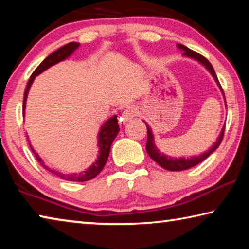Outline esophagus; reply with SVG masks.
Instances as JSON below:
<instances>
[{
	"label": "esophagus",
	"mask_w": 249,
	"mask_h": 249,
	"mask_svg": "<svg viewBox=\"0 0 249 249\" xmlns=\"http://www.w3.org/2000/svg\"><path fill=\"white\" fill-rule=\"evenodd\" d=\"M136 114H137V111H136V109H135V107H127L123 113H122V115L120 117L121 124L127 123L128 121H130V120L133 119V117L136 116Z\"/></svg>",
	"instance_id": "34e87169"
}]
</instances>
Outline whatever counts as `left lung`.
Here are the masks:
<instances>
[{
	"instance_id": "left-lung-1",
	"label": "left lung",
	"mask_w": 249,
	"mask_h": 249,
	"mask_svg": "<svg viewBox=\"0 0 249 249\" xmlns=\"http://www.w3.org/2000/svg\"><path fill=\"white\" fill-rule=\"evenodd\" d=\"M177 47L179 49L183 50V56L184 57H188V58H191V59H195L197 62H200V64L205 67V69L209 71L212 75L213 79L215 80L216 84L218 86V88L221 89V92L223 93V96H224V91H223L222 87L220 82H218V79L216 77V73L215 71H214L212 65L210 64L209 60L206 58H204L203 56H201L200 53H197L196 52H193V50L189 49L188 47H185V46L178 44L177 45ZM224 100H225V96H224ZM225 105H226V101H225ZM146 127H147V144H146V150L148 155L150 156V158L154 160L158 163L159 166H161L163 169L166 170H169V171H182V170H187L189 168H192L196 165H199L200 162L203 161L206 158L209 157V156L213 153L214 150H215L220 144L222 142L223 140V136H224V129H225V126L222 128L221 130V134L220 136L217 137L216 142H214L212 145V147H210V149L208 151H204L203 154H201L199 156H191L190 158H185V157H179V158H175V157H171V156H168L166 154L161 153L158 149V147L156 146L155 144V140H154V134L151 132V129L149 127V125L146 123Z\"/></svg>"
}]
</instances>
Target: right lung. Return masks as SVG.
Returning <instances> with one entry per match:
<instances>
[{"label":"right lung","mask_w":249,"mask_h":249,"mask_svg":"<svg viewBox=\"0 0 249 249\" xmlns=\"http://www.w3.org/2000/svg\"><path fill=\"white\" fill-rule=\"evenodd\" d=\"M79 46H80L79 43H69L65 46H62L61 48H59L56 50V52L50 53L49 56L46 59H44V60L41 61V64L37 67L35 71L33 72V74L31 75V78H29L28 83L26 86V90H25L24 103H23V115H25V107H26L28 91L31 89L32 83L34 82V80H35L37 75L40 74L41 72H44L45 70H47L52 66L58 64V62L66 60L67 58L70 57L71 54L73 53L74 50L77 49ZM119 132H120V127H119V124H117V116L114 115L112 116L111 119H108L102 126H101V129L98 135V146H99L98 158H96L95 161L92 163L87 170L79 172V174H62L60 171L50 169L49 167L45 165L43 159L39 157V155L35 153V150L33 149L32 145L29 144V146H31L32 151L34 153V155H35L36 159L38 160V162L43 166V168H45L46 170L52 172L53 175H56L57 177H59V178L67 181H78V182H83V181H88L95 178V177L102 171L105 163L107 161L112 142L115 140V137L117 136Z\"/></svg>","instance_id":"obj_1"}]
</instances>
